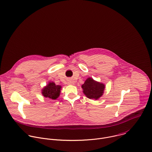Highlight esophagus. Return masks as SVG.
Instances as JSON below:
<instances>
[{
    "label": "esophagus",
    "instance_id": "1",
    "mask_svg": "<svg viewBox=\"0 0 152 152\" xmlns=\"http://www.w3.org/2000/svg\"><path fill=\"white\" fill-rule=\"evenodd\" d=\"M69 84H71V82H69Z\"/></svg>",
    "mask_w": 152,
    "mask_h": 152
}]
</instances>
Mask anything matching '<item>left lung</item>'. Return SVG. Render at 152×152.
<instances>
[{"label": "left lung", "instance_id": "obj_1", "mask_svg": "<svg viewBox=\"0 0 152 152\" xmlns=\"http://www.w3.org/2000/svg\"><path fill=\"white\" fill-rule=\"evenodd\" d=\"M83 93L89 99H98L103 94L105 85L95 81L93 79L88 78L82 85Z\"/></svg>", "mask_w": 152, "mask_h": 152}]
</instances>
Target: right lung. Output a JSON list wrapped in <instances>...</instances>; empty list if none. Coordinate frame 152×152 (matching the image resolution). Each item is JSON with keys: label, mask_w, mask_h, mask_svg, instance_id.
Listing matches in <instances>:
<instances>
[{"label": "right lung", "mask_w": 152, "mask_h": 152, "mask_svg": "<svg viewBox=\"0 0 152 152\" xmlns=\"http://www.w3.org/2000/svg\"><path fill=\"white\" fill-rule=\"evenodd\" d=\"M61 88L60 85H56L54 82H50L47 86L42 89V94L45 98L56 99L60 95Z\"/></svg>", "instance_id": "add662e5"}]
</instances>
